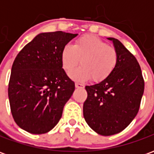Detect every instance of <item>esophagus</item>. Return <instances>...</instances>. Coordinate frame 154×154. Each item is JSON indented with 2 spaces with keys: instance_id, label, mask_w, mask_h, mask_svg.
<instances>
[{
  "instance_id": "34e87169",
  "label": "esophagus",
  "mask_w": 154,
  "mask_h": 154,
  "mask_svg": "<svg viewBox=\"0 0 154 154\" xmlns=\"http://www.w3.org/2000/svg\"><path fill=\"white\" fill-rule=\"evenodd\" d=\"M75 87H77V88H84V85L83 84L77 83V82H76V83H75Z\"/></svg>"
}]
</instances>
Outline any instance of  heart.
I'll return each mask as SVG.
<instances>
[{"label": "heart", "instance_id": "1", "mask_svg": "<svg viewBox=\"0 0 154 154\" xmlns=\"http://www.w3.org/2000/svg\"><path fill=\"white\" fill-rule=\"evenodd\" d=\"M118 59L116 48L94 35H84L73 45H65L61 54V63L66 72L81 63L82 66L71 73V77L78 82L90 78L94 82H102L116 69Z\"/></svg>", "mask_w": 154, "mask_h": 154}]
</instances>
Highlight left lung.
I'll use <instances>...</instances> for the list:
<instances>
[{
  "label": "left lung",
  "instance_id": "left-lung-1",
  "mask_svg": "<svg viewBox=\"0 0 154 154\" xmlns=\"http://www.w3.org/2000/svg\"><path fill=\"white\" fill-rule=\"evenodd\" d=\"M112 40L119 59L116 69L100 83L85 87L84 119L94 131L104 136L121 132L139 112L144 80L136 57L118 39Z\"/></svg>",
  "mask_w": 154,
  "mask_h": 154
}]
</instances>
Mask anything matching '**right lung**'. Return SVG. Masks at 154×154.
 Returning <instances> with one entry per match:
<instances>
[{
  "label": "right lung",
  "instance_id": "add662e5",
  "mask_svg": "<svg viewBox=\"0 0 154 154\" xmlns=\"http://www.w3.org/2000/svg\"><path fill=\"white\" fill-rule=\"evenodd\" d=\"M77 34L42 33L17 54L11 67L8 97L13 119L25 131H50L62 117L75 83L63 69L61 54Z\"/></svg>",
  "mask_w": 154,
  "mask_h": 154
}]
</instances>
